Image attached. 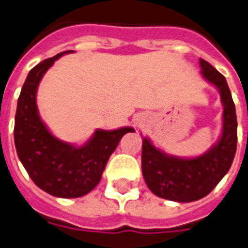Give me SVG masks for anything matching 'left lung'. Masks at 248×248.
<instances>
[{
  "label": "left lung",
  "instance_id": "obj_1",
  "mask_svg": "<svg viewBox=\"0 0 248 248\" xmlns=\"http://www.w3.org/2000/svg\"><path fill=\"white\" fill-rule=\"evenodd\" d=\"M202 76L220 91L223 134L219 141L196 158H179L166 155L143 139L141 170L148 188L155 196L175 202H193L203 198L229 171L237 151V114L227 79L211 64L200 59Z\"/></svg>",
  "mask_w": 248,
  "mask_h": 248
}]
</instances>
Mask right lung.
I'll list each match as a JSON object with an SVG mask.
<instances>
[{
	"label": "right lung",
	"instance_id": "add662e5",
	"mask_svg": "<svg viewBox=\"0 0 248 248\" xmlns=\"http://www.w3.org/2000/svg\"><path fill=\"white\" fill-rule=\"evenodd\" d=\"M68 52L73 51L44 60L28 73L17 99L14 140L17 157L38 188L60 198H77L99 184L110 155L122 136L134 128L96 130L82 147L64 143L48 131L37 109V87L54 62Z\"/></svg>",
	"mask_w": 248,
	"mask_h": 248
}]
</instances>
